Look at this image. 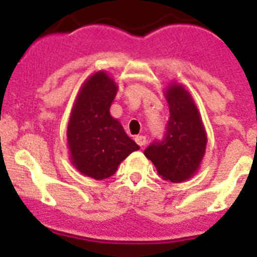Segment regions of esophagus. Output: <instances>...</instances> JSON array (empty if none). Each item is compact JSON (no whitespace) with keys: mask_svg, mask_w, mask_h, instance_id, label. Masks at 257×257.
<instances>
[{"mask_svg":"<svg viewBox=\"0 0 257 257\" xmlns=\"http://www.w3.org/2000/svg\"><path fill=\"white\" fill-rule=\"evenodd\" d=\"M135 142L140 145V147H144L147 144V138L144 135H138L135 138Z\"/></svg>","mask_w":257,"mask_h":257,"instance_id":"obj_1","label":"esophagus"}]
</instances>
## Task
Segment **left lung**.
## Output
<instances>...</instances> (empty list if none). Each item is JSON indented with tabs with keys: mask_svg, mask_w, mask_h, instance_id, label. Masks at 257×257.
<instances>
[{
	"mask_svg": "<svg viewBox=\"0 0 257 257\" xmlns=\"http://www.w3.org/2000/svg\"><path fill=\"white\" fill-rule=\"evenodd\" d=\"M170 118L161 142H154L144 151L162 179L181 183L199 169L207 145L205 127L196 104L184 86L171 83L165 91Z\"/></svg>",
	"mask_w": 257,
	"mask_h": 257,
	"instance_id": "obj_1",
	"label": "left lung"
}]
</instances>
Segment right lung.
<instances>
[{"label": "right lung", "instance_id": "obj_1", "mask_svg": "<svg viewBox=\"0 0 257 257\" xmlns=\"http://www.w3.org/2000/svg\"><path fill=\"white\" fill-rule=\"evenodd\" d=\"M115 94L114 81L105 72H96L79 90L68 122L70 161L95 180L110 178L128 154L140 149L110 115Z\"/></svg>", "mask_w": 257, "mask_h": 257}]
</instances>
